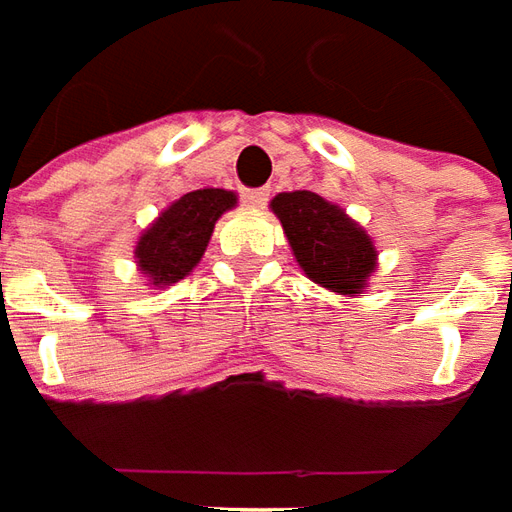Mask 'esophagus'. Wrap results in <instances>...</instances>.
Listing matches in <instances>:
<instances>
[{"instance_id": "esophagus-1", "label": "esophagus", "mask_w": 512, "mask_h": 512, "mask_svg": "<svg viewBox=\"0 0 512 512\" xmlns=\"http://www.w3.org/2000/svg\"><path fill=\"white\" fill-rule=\"evenodd\" d=\"M267 198H270V190L267 187H256V190H242V201L253 209H262L267 204Z\"/></svg>"}]
</instances>
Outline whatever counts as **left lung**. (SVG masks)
Here are the masks:
<instances>
[{"label":"left lung","instance_id":"8db88e82","mask_svg":"<svg viewBox=\"0 0 512 512\" xmlns=\"http://www.w3.org/2000/svg\"><path fill=\"white\" fill-rule=\"evenodd\" d=\"M273 212L311 281L342 295H358L364 289L378 253L339 206L328 204L317 192L297 190L275 195Z\"/></svg>","mask_w":512,"mask_h":512}]
</instances>
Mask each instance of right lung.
<instances>
[{
    "instance_id": "obj_1",
    "label": "right lung",
    "mask_w": 512,
    "mask_h": 512,
    "mask_svg": "<svg viewBox=\"0 0 512 512\" xmlns=\"http://www.w3.org/2000/svg\"><path fill=\"white\" fill-rule=\"evenodd\" d=\"M237 204L228 190H192L170 204L137 242V264L154 281L170 286L181 281L204 256L217 217Z\"/></svg>"
}]
</instances>
